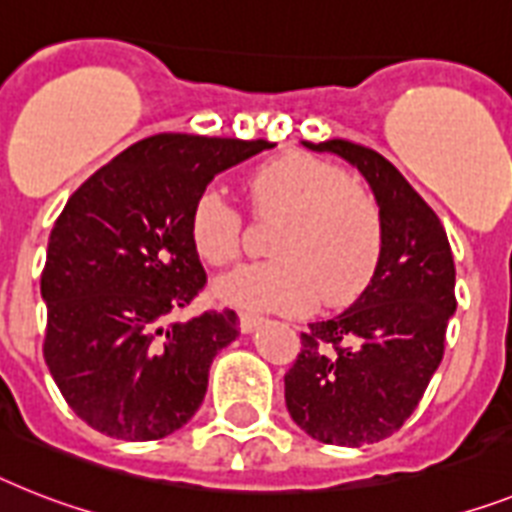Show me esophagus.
Returning a JSON list of instances; mask_svg holds the SVG:
<instances>
[{"label": "esophagus", "instance_id": "obj_1", "mask_svg": "<svg viewBox=\"0 0 512 512\" xmlns=\"http://www.w3.org/2000/svg\"><path fill=\"white\" fill-rule=\"evenodd\" d=\"M261 322H264V316L261 314H253V311H243V314H240V329H243V332H253Z\"/></svg>", "mask_w": 512, "mask_h": 512}]
</instances>
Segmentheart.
I'll return each mask as SVG.
<instances>
[{
  "label": "heart",
  "instance_id": "heart-1",
  "mask_svg": "<svg viewBox=\"0 0 512 512\" xmlns=\"http://www.w3.org/2000/svg\"><path fill=\"white\" fill-rule=\"evenodd\" d=\"M251 209L277 219L269 238L274 259L248 264L214 285L219 301L238 308L298 314L348 306L374 280L382 259V211L369 190L337 164L306 151L269 159L248 177ZM243 219L214 185L190 206L188 238L198 259L227 266L240 256Z\"/></svg>",
  "mask_w": 512,
  "mask_h": 512
}]
</instances>
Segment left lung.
I'll return each mask as SVG.
<instances>
[{
  "instance_id": "8db88e82",
  "label": "left lung",
  "mask_w": 512,
  "mask_h": 512,
  "mask_svg": "<svg viewBox=\"0 0 512 512\" xmlns=\"http://www.w3.org/2000/svg\"><path fill=\"white\" fill-rule=\"evenodd\" d=\"M306 146L348 159L369 180L384 246L361 298L301 332L285 403L308 437L369 445L405 424L445 356L447 322L458 306L453 251L432 206L382 154L340 138Z\"/></svg>"
}]
</instances>
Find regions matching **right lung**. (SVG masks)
Listing matches in <instances>:
<instances>
[{
  "label": "right lung",
  "instance_id": "1",
  "mask_svg": "<svg viewBox=\"0 0 512 512\" xmlns=\"http://www.w3.org/2000/svg\"><path fill=\"white\" fill-rule=\"evenodd\" d=\"M272 146L151 135L96 170L57 217L41 272L44 358L96 432L162 439L204 403L211 361L240 329L232 308L170 319L206 285L190 206L217 172Z\"/></svg>",
  "mask_w": 512,
  "mask_h": 512
}]
</instances>
